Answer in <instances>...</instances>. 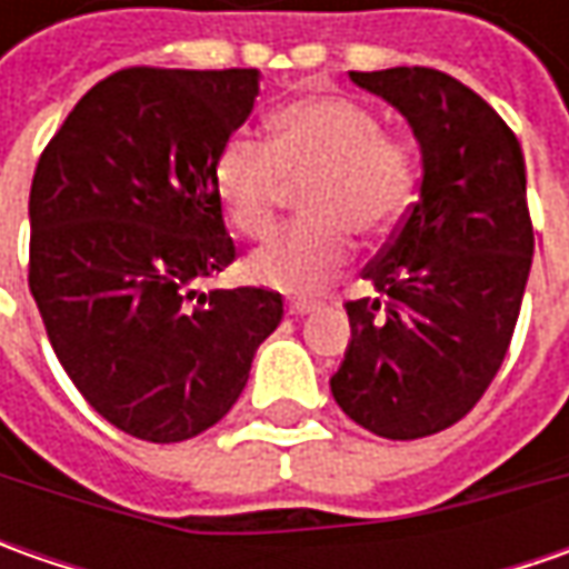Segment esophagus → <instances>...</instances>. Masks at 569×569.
I'll return each instance as SVG.
<instances>
[{
  "mask_svg": "<svg viewBox=\"0 0 569 569\" xmlns=\"http://www.w3.org/2000/svg\"><path fill=\"white\" fill-rule=\"evenodd\" d=\"M317 310V303H310V300H295V303H288V313L291 317H307V313H313Z\"/></svg>",
  "mask_w": 569,
  "mask_h": 569,
  "instance_id": "1",
  "label": "esophagus"
}]
</instances>
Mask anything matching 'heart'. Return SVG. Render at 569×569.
I'll return each mask as SVG.
<instances>
[{"label":"heart","mask_w":569,"mask_h":569,"mask_svg":"<svg viewBox=\"0 0 569 569\" xmlns=\"http://www.w3.org/2000/svg\"><path fill=\"white\" fill-rule=\"evenodd\" d=\"M214 192L230 228L262 237L288 187H302L303 221L278 230L247 262L256 284L310 295L339 272L351 233L373 237L411 206L418 164L402 139L382 132L380 113L348 98L288 103L272 120V144L233 136L214 158Z\"/></svg>","instance_id":"obj_1"}]
</instances>
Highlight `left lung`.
<instances>
[{
    "mask_svg": "<svg viewBox=\"0 0 569 569\" xmlns=\"http://www.w3.org/2000/svg\"><path fill=\"white\" fill-rule=\"evenodd\" d=\"M396 107L421 148V192L351 300V341L332 373L339 408L386 440L466 418L513 339L532 269L526 161L510 126L437 69L351 72Z\"/></svg>",
    "mask_w": 569,
    "mask_h": 569,
    "instance_id": "obj_1",
    "label": "left lung"
}]
</instances>
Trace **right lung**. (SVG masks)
<instances>
[{"label": "right lung", "mask_w": 569, "mask_h": 569, "mask_svg": "<svg viewBox=\"0 0 569 569\" xmlns=\"http://www.w3.org/2000/svg\"><path fill=\"white\" fill-rule=\"evenodd\" d=\"M256 69H122L66 117L31 183V295L88 405L148 443L218 425L281 322V295L199 281L233 240L214 158L247 122Z\"/></svg>", "instance_id": "add662e5"}]
</instances>
